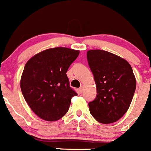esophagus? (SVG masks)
I'll return each instance as SVG.
<instances>
[{"label":"esophagus","instance_id":"esophagus-1","mask_svg":"<svg viewBox=\"0 0 151 151\" xmlns=\"http://www.w3.org/2000/svg\"><path fill=\"white\" fill-rule=\"evenodd\" d=\"M83 86H81L79 88V92L80 93H83Z\"/></svg>","mask_w":151,"mask_h":151}]
</instances>
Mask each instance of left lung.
<instances>
[{
  "mask_svg": "<svg viewBox=\"0 0 151 151\" xmlns=\"http://www.w3.org/2000/svg\"><path fill=\"white\" fill-rule=\"evenodd\" d=\"M89 67L94 76L97 95L88 103L94 119L110 124L128 111L136 89V79L130 64L106 51L89 50Z\"/></svg>",
  "mask_w": 151,
  "mask_h": 151,
  "instance_id": "8db88e82",
  "label": "left lung"
}]
</instances>
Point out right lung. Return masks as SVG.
Here are the masks:
<instances>
[{
	"label": "right lung",
	"instance_id": "add662e5",
	"mask_svg": "<svg viewBox=\"0 0 151 151\" xmlns=\"http://www.w3.org/2000/svg\"><path fill=\"white\" fill-rule=\"evenodd\" d=\"M80 52L56 47L36 54L24 67L20 88L33 112L43 120L57 121L69 109L77 93L69 85L66 73Z\"/></svg>",
	"mask_w": 151,
	"mask_h": 151
}]
</instances>
